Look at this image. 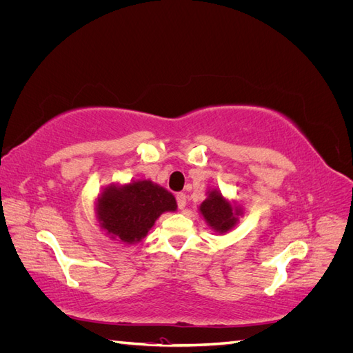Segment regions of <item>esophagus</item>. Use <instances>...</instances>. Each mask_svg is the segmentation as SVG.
Here are the masks:
<instances>
[{
  "instance_id": "esophagus-1",
  "label": "esophagus",
  "mask_w": 353,
  "mask_h": 353,
  "mask_svg": "<svg viewBox=\"0 0 353 353\" xmlns=\"http://www.w3.org/2000/svg\"><path fill=\"white\" fill-rule=\"evenodd\" d=\"M176 203H178V208L181 210H184L187 206V196L184 193H178L176 194Z\"/></svg>"
}]
</instances>
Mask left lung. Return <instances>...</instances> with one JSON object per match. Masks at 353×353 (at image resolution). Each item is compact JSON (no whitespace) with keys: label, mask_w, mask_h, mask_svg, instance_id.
<instances>
[{"label":"left lung","mask_w":353,"mask_h":353,"mask_svg":"<svg viewBox=\"0 0 353 353\" xmlns=\"http://www.w3.org/2000/svg\"><path fill=\"white\" fill-rule=\"evenodd\" d=\"M200 216L216 234L234 230L243 216V208L221 193L219 188H209L206 199L199 206Z\"/></svg>","instance_id":"obj_1"}]
</instances>
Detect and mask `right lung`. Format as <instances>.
I'll use <instances>...</instances> for the list:
<instances>
[{
    "mask_svg": "<svg viewBox=\"0 0 353 353\" xmlns=\"http://www.w3.org/2000/svg\"><path fill=\"white\" fill-rule=\"evenodd\" d=\"M95 218L108 236L123 244L141 243L165 212H175L172 193L150 179L110 184L95 199Z\"/></svg>",
    "mask_w": 353,
    "mask_h": 353,
    "instance_id": "1",
    "label": "right lung"
}]
</instances>
